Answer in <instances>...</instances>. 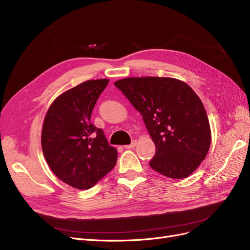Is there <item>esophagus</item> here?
<instances>
[{
	"instance_id": "obj_1",
	"label": "esophagus",
	"mask_w": 250,
	"mask_h": 250,
	"mask_svg": "<svg viewBox=\"0 0 250 250\" xmlns=\"http://www.w3.org/2000/svg\"><path fill=\"white\" fill-rule=\"evenodd\" d=\"M135 146H137V141H132L130 145H126V146H124V148H125V149H132V148H134Z\"/></svg>"
}]
</instances>
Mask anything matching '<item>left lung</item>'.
Segmentation results:
<instances>
[{"label": "left lung", "instance_id": "obj_1", "mask_svg": "<svg viewBox=\"0 0 250 250\" xmlns=\"http://www.w3.org/2000/svg\"><path fill=\"white\" fill-rule=\"evenodd\" d=\"M115 85L141 112L155 156L149 165L170 178H186L199 167L210 146V127L200 98L170 77H128Z\"/></svg>", "mask_w": 250, "mask_h": 250}]
</instances>
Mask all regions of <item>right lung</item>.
Wrapping results in <instances>:
<instances>
[{"label":"right lung","instance_id":"right-lung-1","mask_svg":"<svg viewBox=\"0 0 250 250\" xmlns=\"http://www.w3.org/2000/svg\"><path fill=\"white\" fill-rule=\"evenodd\" d=\"M108 79L87 80L59 95L43 120L42 147L53 173L78 190L96 185L116 166L118 152L89 122Z\"/></svg>","mask_w":250,"mask_h":250}]
</instances>
